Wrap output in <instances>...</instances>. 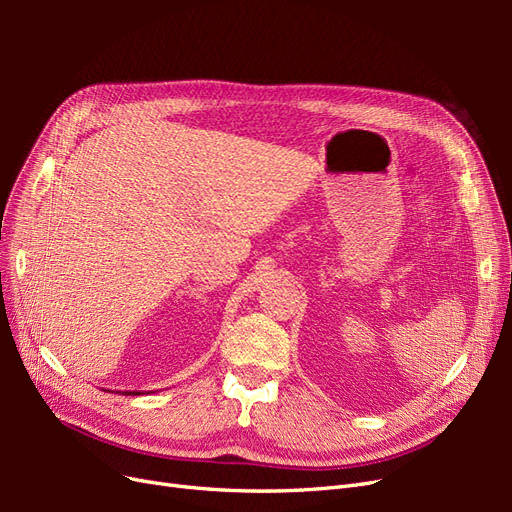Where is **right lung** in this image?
<instances>
[{
    "mask_svg": "<svg viewBox=\"0 0 512 512\" xmlns=\"http://www.w3.org/2000/svg\"><path fill=\"white\" fill-rule=\"evenodd\" d=\"M115 393H121V395H145V391H115Z\"/></svg>",
    "mask_w": 512,
    "mask_h": 512,
    "instance_id": "1",
    "label": "right lung"
}]
</instances>
